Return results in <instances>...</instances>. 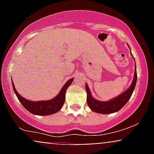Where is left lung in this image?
Returning a JSON list of instances; mask_svg holds the SVG:
<instances>
[{"mask_svg":"<svg viewBox=\"0 0 154 154\" xmlns=\"http://www.w3.org/2000/svg\"><path fill=\"white\" fill-rule=\"evenodd\" d=\"M136 81H137V71H136V66L135 70V75H134V79L130 85V87L124 92L119 96L114 98L113 100L109 101H99V100H95L92 97L91 91L89 88L88 87V85L86 84V92H87V103L89 107L92 109V111L95 112L100 113V114H108L111 113L116 112L122 108L125 105L129 99L130 98L132 94L134 89H135Z\"/></svg>","mask_w":154,"mask_h":154,"instance_id":"1","label":"left lung"}]
</instances>
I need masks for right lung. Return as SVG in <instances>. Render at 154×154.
Listing matches in <instances>:
<instances>
[{
	"label": "right lung",
	"mask_w": 154,
	"mask_h": 154,
	"mask_svg": "<svg viewBox=\"0 0 154 154\" xmlns=\"http://www.w3.org/2000/svg\"><path fill=\"white\" fill-rule=\"evenodd\" d=\"M73 80V78L70 79L66 82V84L63 85L62 89L59 92V93L56 97H55L54 99L49 100H43V101H30L24 98L21 96L16 91L14 85L13 81H12V85H13V89L16 95L17 96L20 103L22 104L27 111L33 114L40 116L49 115V114H54L59 111L61 107L63 106V103L65 100V94H66V91L69 86L71 85Z\"/></svg>",
	"instance_id": "right-lung-1"
}]
</instances>
